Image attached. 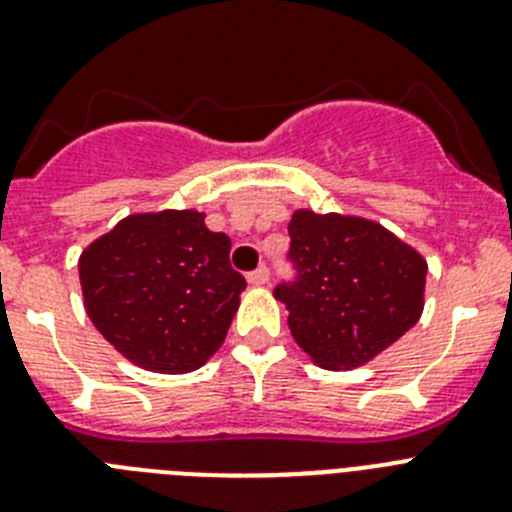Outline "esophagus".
Instances as JSON below:
<instances>
[{
    "label": "esophagus",
    "instance_id": "34e87169",
    "mask_svg": "<svg viewBox=\"0 0 512 512\" xmlns=\"http://www.w3.org/2000/svg\"><path fill=\"white\" fill-rule=\"evenodd\" d=\"M266 282H269V269L266 266H259V269L248 274V284H253V287H264Z\"/></svg>",
    "mask_w": 512,
    "mask_h": 512
}]
</instances>
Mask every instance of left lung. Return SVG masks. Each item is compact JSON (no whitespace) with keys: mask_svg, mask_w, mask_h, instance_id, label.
I'll return each mask as SVG.
<instances>
[{"mask_svg":"<svg viewBox=\"0 0 512 512\" xmlns=\"http://www.w3.org/2000/svg\"><path fill=\"white\" fill-rule=\"evenodd\" d=\"M289 235L300 279L274 297L312 364L336 372L369 364L420 320L428 264L377 220L300 207Z\"/></svg>","mask_w":512,"mask_h":512,"instance_id":"1","label":"left lung"}]
</instances>
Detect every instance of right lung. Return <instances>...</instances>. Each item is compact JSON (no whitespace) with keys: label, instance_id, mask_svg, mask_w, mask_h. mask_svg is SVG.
I'll return each mask as SVG.
<instances>
[{"label":"right lung","instance_id":"1","mask_svg":"<svg viewBox=\"0 0 512 512\" xmlns=\"http://www.w3.org/2000/svg\"><path fill=\"white\" fill-rule=\"evenodd\" d=\"M84 310L130 364L187 374L223 346L246 279L200 210L133 212L79 256Z\"/></svg>","mask_w":512,"mask_h":512}]
</instances>
